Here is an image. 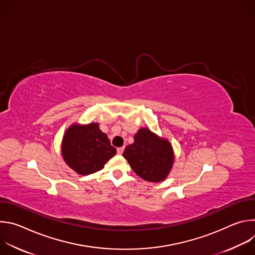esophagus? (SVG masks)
I'll list each match as a JSON object with an SVG mask.
<instances>
[{"mask_svg":"<svg viewBox=\"0 0 255 255\" xmlns=\"http://www.w3.org/2000/svg\"><path fill=\"white\" fill-rule=\"evenodd\" d=\"M123 151H124V147H119V148H117V153L118 154H122L123 153Z\"/></svg>","mask_w":255,"mask_h":255,"instance_id":"34e87169","label":"esophagus"}]
</instances>
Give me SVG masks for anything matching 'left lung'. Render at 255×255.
<instances>
[{"instance_id":"left-lung-1","label":"left lung","mask_w":255,"mask_h":255,"mask_svg":"<svg viewBox=\"0 0 255 255\" xmlns=\"http://www.w3.org/2000/svg\"><path fill=\"white\" fill-rule=\"evenodd\" d=\"M123 156L138 176L152 183L166 178L174 159L171 144L147 128L138 130Z\"/></svg>"}]
</instances>
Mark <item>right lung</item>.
Masks as SVG:
<instances>
[{
  "label": "right lung",
  "mask_w": 255,
  "mask_h": 255,
  "mask_svg": "<svg viewBox=\"0 0 255 255\" xmlns=\"http://www.w3.org/2000/svg\"><path fill=\"white\" fill-rule=\"evenodd\" d=\"M61 153L70 168L81 175H88L101 170L116 154V148L98 123L74 124L63 136Z\"/></svg>",
  "instance_id": "add662e5"
}]
</instances>
